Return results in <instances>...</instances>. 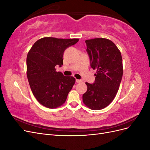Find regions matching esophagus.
Wrapping results in <instances>:
<instances>
[{"instance_id":"esophagus-1","label":"esophagus","mask_w":150,"mask_h":150,"mask_svg":"<svg viewBox=\"0 0 150 150\" xmlns=\"http://www.w3.org/2000/svg\"><path fill=\"white\" fill-rule=\"evenodd\" d=\"M76 82L78 83H81L83 82V81L81 80V79H76Z\"/></svg>"}]
</instances>
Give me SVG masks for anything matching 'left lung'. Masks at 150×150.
Here are the masks:
<instances>
[{
	"instance_id": "1",
	"label": "left lung",
	"mask_w": 150,
	"mask_h": 150,
	"mask_svg": "<svg viewBox=\"0 0 150 150\" xmlns=\"http://www.w3.org/2000/svg\"><path fill=\"white\" fill-rule=\"evenodd\" d=\"M85 42L91 67L96 69V74L93 84L86 83L88 89L83 101L91 110H102L112 101L119 89L123 73L121 54L114 42L105 38Z\"/></svg>"
}]
</instances>
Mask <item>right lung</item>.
Masks as SVG:
<instances>
[{"label":"right lung","mask_w":150,"mask_h":150,"mask_svg":"<svg viewBox=\"0 0 150 150\" xmlns=\"http://www.w3.org/2000/svg\"><path fill=\"white\" fill-rule=\"evenodd\" d=\"M79 39L43 38L36 41L27 56V76L34 96L48 108L61 106L66 100L76 79L57 72L55 67L63 65L65 50Z\"/></svg>","instance_id":"obj_1"}]
</instances>
